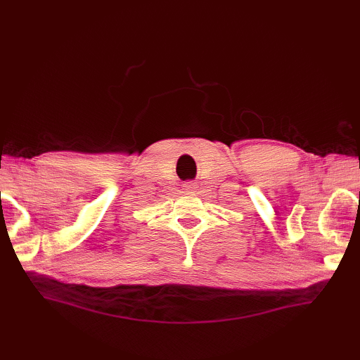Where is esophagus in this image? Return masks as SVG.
Returning a JSON list of instances; mask_svg holds the SVG:
<instances>
[{
  "instance_id": "esophagus-1",
  "label": "esophagus",
  "mask_w": 360,
  "mask_h": 360,
  "mask_svg": "<svg viewBox=\"0 0 360 360\" xmlns=\"http://www.w3.org/2000/svg\"><path fill=\"white\" fill-rule=\"evenodd\" d=\"M186 187V190H187V192H190V190H193L195 187H193V184H187V186H184Z\"/></svg>"
}]
</instances>
